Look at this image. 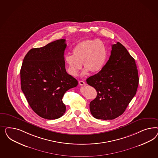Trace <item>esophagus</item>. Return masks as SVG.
Returning a JSON list of instances; mask_svg holds the SVG:
<instances>
[{
  "mask_svg": "<svg viewBox=\"0 0 158 158\" xmlns=\"http://www.w3.org/2000/svg\"><path fill=\"white\" fill-rule=\"evenodd\" d=\"M79 85H81V86H85V85H86V83L84 81H79Z\"/></svg>",
  "mask_w": 158,
  "mask_h": 158,
  "instance_id": "34e87169",
  "label": "esophagus"
}]
</instances>
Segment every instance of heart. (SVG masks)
<instances>
[{"mask_svg":"<svg viewBox=\"0 0 158 158\" xmlns=\"http://www.w3.org/2000/svg\"><path fill=\"white\" fill-rule=\"evenodd\" d=\"M73 54L65 56L67 71L77 77L83 63L85 69L83 75L89 71L96 73L104 69L108 61V50L105 43L100 39H87L77 43L72 50Z\"/></svg>","mask_w":158,"mask_h":158,"instance_id":"1","label":"heart"}]
</instances>
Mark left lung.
I'll list each match as a JSON object with an SVG mask.
<instances>
[{
  "label": "left lung",
  "instance_id": "1",
  "mask_svg": "<svg viewBox=\"0 0 158 158\" xmlns=\"http://www.w3.org/2000/svg\"><path fill=\"white\" fill-rule=\"evenodd\" d=\"M86 81L97 93L90 103L91 115L98 119H114L123 114L136 94L139 78L135 61L118 42L112 45L104 69Z\"/></svg>",
  "mask_w": 158,
  "mask_h": 158
}]
</instances>
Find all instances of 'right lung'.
<instances>
[{
	"label": "right lung",
	"instance_id": "right-lung-1",
	"mask_svg": "<svg viewBox=\"0 0 158 158\" xmlns=\"http://www.w3.org/2000/svg\"><path fill=\"white\" fill-rule=\"evenodd\" d=\"M65 39L31 49L20 71L21 87L29 105L39 116L56 119L65 112L62 97L78 82L67 73L64 60Z\"/></svg>",
	"mask_w": 158,
	"mask_h": 158
}]
</instances>
